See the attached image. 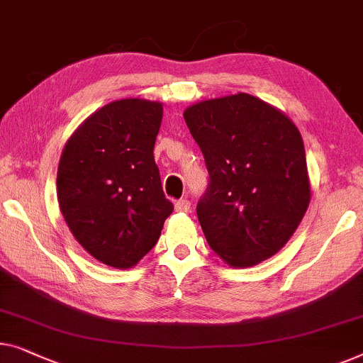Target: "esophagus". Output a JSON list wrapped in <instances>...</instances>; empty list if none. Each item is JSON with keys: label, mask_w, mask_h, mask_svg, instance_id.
Instances as JSON below:
<instances>
[{"label": "esophagus", "mask_w": 363, "mask_h": 363, "mask_svg": "<svg viewBox=\"0 0 363 363\" xmlns=\"http://www.w3.org/2000/svg\"><path fill=\"white\" fill-rule=\"evenodd\" d=\"M190 208H191V203L188 201L186 198L178 199V201L175 203V211L177 213H188V211H190Z\"/></svg>", "instance_id": "1"}]
</instances>
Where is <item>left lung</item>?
<instances>
[{
	"label": "left lung",
	"mask_w": 363,
	"mask_h": 363,
	"mask_svg": "<svg viewBox=\"0 0 363 363\" xmlns=\"http://www.w3.org/2000/svg\"><path fill=\"white\" fill-rule=\"evenodd\" d=\"M209 185L196 214L208 244L235 269L283 249L311 201L301 134L285 113L247 93L183 111Z\"/></svg>",
	"instance_id": "obj_1"
}]
</instances>
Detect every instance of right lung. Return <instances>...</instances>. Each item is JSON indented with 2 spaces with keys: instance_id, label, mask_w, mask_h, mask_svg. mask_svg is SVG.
I'll list each match as a JSON object with an SVG mask.
<instances>
[{
  "instance_id": "obj_1",
  "label": "right lung",
  "mask_w": 363,
  "mask_h": 363,
  "mask_svg": "<svg viewBox=\"0 0 363 363\" xmlns=\"http://www.w3.org/2000/svg\"><path fill=\"white\" fill-rule=\"evenodd\" d=\"M164 104L124 98L78 125L62 150L57 198L88 254L114 269H133L157 244L173 204L162 191L154 145Z\"/></svg>"
}]
</instances>
